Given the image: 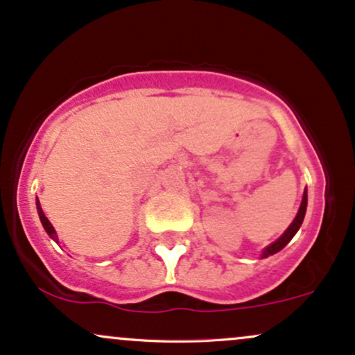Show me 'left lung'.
<instances>
[{"label":"left lung","mask_w":355,"mask_h":355,"mask_svg":"<svg viewBox=\"0 0 355 355\" xmlns=\"http://www.w3.org/2000/svg\"><path fill=\"white\" fill-rule=\"evenodd\" d=\"M305 211H306V189H305V193H304V198H302V205H300V209H298L295 220H293L292 225L288 226V230H286L285 233L282 234V236L278 238L277 241L272 243V245H270V246H266V248L263 250V253H261V258H266V257H270V254L278 253L282 248H285V246L288 245V241L292 240L293 236H295V233L298 231V228H300L302 223H304Z\"/></svg>","instance_id":"8db88e82"}]
</instances>
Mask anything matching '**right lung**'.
<instances>
[{"label":"right lung","mask_w":355,"mask_h":355,"mask_svg":"<svg viewBox=\"0 0 355 355\" xmlns=\"http://www.w3.org/2000/svg\"><path fill=\"white\" fill-rule=\"evenodd\" d=\"M37 209H38V216H40V221H42L43 228H45L46 233L50 234V238L57 240V233H55V230H53V226H51V223L46 220V216H45V214H43L42 208H40V201H38V199H37Z\"/></svg>","instance_id":"right-lung-1"}]
</instances>
